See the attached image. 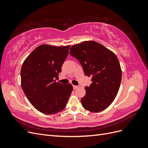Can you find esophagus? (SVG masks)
Masks as SVG:
<instances>
[{
	"label": "esophagus",
	"mask_w": 148,
	"mask_h": 148,
	"mask_svg": "<svg viewBox=\"0 0 148 148\" xmlns=\"http://www.w3.org/2000/svg\"><path fill=\"white\" fill-rule=\"evenodd\" d=\"M73 89H77V88H78V86H75V85H73Z\"/></svg>",
	"instance_id": "obj_1"
}]
</instances>
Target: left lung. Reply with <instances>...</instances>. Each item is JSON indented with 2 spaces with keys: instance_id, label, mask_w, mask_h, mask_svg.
<instances>
[{
  "instance_id": "left-lung-1",
  "label": "left lung",
  "mask_w": 148,
  "mask_h": 148,
  "mask_svg": "<svg viewBox=\"0 0 148 148\" xmlns=\"http://www.w3.org/2000/svg\"><path fill=\"white\" fill-rule=\"evenodd\" d=\"M70 51V55L80 62L84 75L92 78V83L85 87L86 95L81 99L83 107L92 112L106 109L115 99L122 79L118 58L93 41L75 44Z\"/></svg>"
}]
</instances>
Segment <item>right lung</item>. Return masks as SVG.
Here are the masks:
<instances>
[{
	"mask_svg": "<svg viewBox=\"0 0 148 148\" xmlns=\"http://www.w3.org/2000/svg\"><path fill=\"white\" fill-rule=\"evenodd\" d=\"M70 47L42 44L36 48L22 65V89L31 104L43 114L62 111L72 92L71 84L56 82Z\"/></svg>",
	"mask_w": 148,
	"mask_h": 148,
	"instance_id": "1",
	"label": "right lung"
}]
</instances>
